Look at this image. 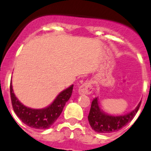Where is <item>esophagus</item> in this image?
I'll use <instances>...</instances> for the list:
<instances>
[{"instance_id": "esophagus-1", "label": "esophagus", "mask_w": 151, "mask_h": 151, "mask_svg": "<svg viewBox=\"0 0 151 151\" xmlns=\"http://www.w3.org/2000/svg\"><path fill=\"white\" fill-rule=\"evenodd\" d=\"M92 92V87H91V83L90 81L84 83L83 85L80 86L78 89V93L80 95H89Z\"/></svg>"}]
</instances>
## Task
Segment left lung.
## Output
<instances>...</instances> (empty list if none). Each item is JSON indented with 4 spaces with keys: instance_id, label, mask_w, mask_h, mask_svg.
<instances>
[{
    "instance_id": "1",
    "label": "left lung",
    "mask_w": 151,
    "mask_h": 151,
    "mask_svg": "<svg viewBox=\"0 0 151 151\" xmlns=\"http://www.w3.org/2000/svg\"><path fill=\"white\" fill-rule=\"evenodd\" d=\"M141 102L129 113L114 116L104 112L100 107L98 98H94L91 102V109L88 116L89 124L92 129L100 133H110L119 130L133 120L139 110Z\"/></svg>"
}]
</instances>
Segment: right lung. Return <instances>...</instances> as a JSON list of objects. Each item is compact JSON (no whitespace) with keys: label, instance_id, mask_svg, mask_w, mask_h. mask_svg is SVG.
I'll return each mask as SVG.
<instances>
[{"label":"right lung","instance_id":"right-lung-1","mask_svg":"<svg viewBox=\"0 0 151 151\" xmlns=\"http://www.w3.org/2000/svg\"><path fill=\"white\" fill-rule=\"evenodd\" d=\"M73 87L74 85H71L61 91L53 103L47 107L43 109H32L22 104L15 97L11 81L10 96L12 108L17 116L29 127L39 129H48L63 112L65 103L72 95Z\"/></svg>","mask_w":151,"mask_h":151}]
</instances>
